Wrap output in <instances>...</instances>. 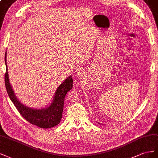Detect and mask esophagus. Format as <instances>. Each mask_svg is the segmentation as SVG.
I'll return each mask as SVG.
<instances>
[{
    "mask_svg": "<svg viewBox=\"0 0 158 158\" xmlns=\"http://www.w3.org/2000/svg\"><path fill=\"white\" fill-rule=\"evenodd\" d=\"M77 77L79 79H81V77H83V73H81V72H79V73H77Z\"/></svg>",
    "mask_w": 158,
    "mask_h": 158,
    "instance_id": "34e87169",
    "label": "esophagus"
}]
</instances>
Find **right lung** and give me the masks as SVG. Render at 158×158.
Returning a JSON list of instances; mask_svg holds the SVG:
<instances>
[{"label":"right lung","instance_id":"add662e5","mask_svg":"<svg viewBox=\"0 0 158 158\" xmlns=\"http://www.w3.org/2000/svg\"><path fill=\"white\" fill-rule=\"evenodd\" d=\"M5 64L6 68L4 75V82L6 91L10 100L22 116L30 124L42 128H52L59 124L62 117L65 95L73 87V79L69 77L61 84L55 93L53 102L48 108L42 110L32 109L21 104L19 101L9 83L6 65V52L5 53Z\"/></svg>","mask_w":158,"mask_h":158}]
</instances>
